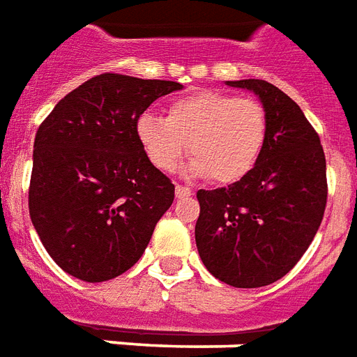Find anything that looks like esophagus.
I'll use <instances>...</instances> for the list:
<instances>
[{"instance_id":"esophagus-1","label":"esophagus","mask_w":357,"mask_h":357,"mask_svg":"<svg viewBox=\"0 0 357 357\" xmlns=\"http://www.w3.org/2000/svg\"><path fill=\"white\" fill-rule=\"evenodd\" d=\"M192 191L189 187H183V185H176V197L178 199H187V197H191Z\"/></svg>"}]
</instances>
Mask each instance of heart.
<instances>
[{"instance_id": "obj_1", "label": "heart", "mask_w": 357, "mask_h": 357, "mask_svg": "<svg viewBox=\"0 0 357 357\" xmlns=\"http://www.w3.org/2000/svg\"><path fill=\"white\" fill-rule=\"evenodd\" d=\"M268 119L253 98L200 91L174 100L165 119L142 115L136 136L149 162L160 172H174L187 153L189 174L227 185L245 178L265 147Z\"/></svg>"}]
</instances>
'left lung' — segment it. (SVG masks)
<instances>
[{
	"mask_svg": "<svg viewBox=\"0 0 357 357\" xmlns=\"http://www.w3.org/2000/svg\"><path fill=\"white\" fill-rule=\"evenodd\" d=\"M227 84L261 98L266 142L245 178L197 192L195 238L215 278L232 287H263L286 276L318 232L327 204L326 155L318 132L278 86L263 79Z\"/></svg>",
	"mask_w": 357,
	"mask_h": 357,
	"instance_id": "left-lung-1",
	"label": "left lung"
}]
</instances>
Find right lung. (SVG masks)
Masks as SVG:
<instances>
[{"instance_id": "add662e5", "label": "right lung", "mask_w": 357, "mask_h": 357, "mask_svg": "<svg viewBox=\"0 0 357 357\" xmlns=\"http://www.w3.org/2000/svg\"><path fill=\"white\" fill-rule=\"evenodd\" d=\"M181 84L102 73L66 94L33 142L28 208L52 261L84 282L138 263L176 187L149 162L139 115Z\"/></svg>"}]
</instances>
